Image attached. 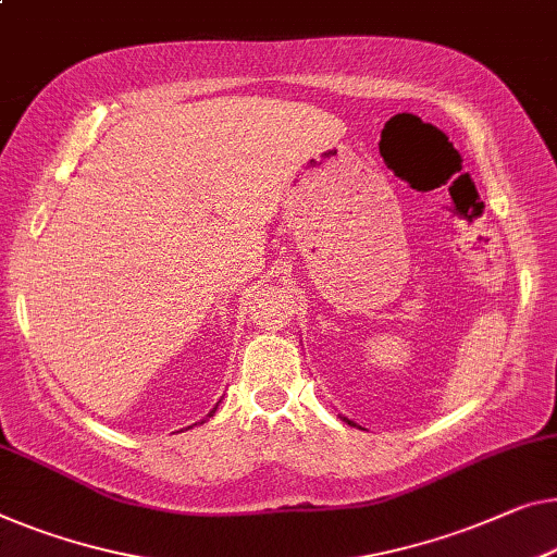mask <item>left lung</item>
<instances>
[{
	"mask_svg": "<svg viewBox=\"0 0 557 557\" xmlns=\"http://www.w3.org/2000/svg\"><path fill=\"white\" fill-rule=\"evenodd\" d=\"M347 425H355V422H350V420H347Z\"/></svg>",
	"mask_w": 557,
	"mask_h": 557,
	"instance_id": "8db88e82",
	"label": "left lung"
}]
</instances>
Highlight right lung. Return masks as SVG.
<instances>
[{"label":"right lung","instance_id":"add662e5","mask_svg":"<svg viewBox=\"0 0 557 557\" xmlns=\"http://www.w3.org/2000/svg\"><path fill=\"white\" fill-rule=\"evenodd\" d=\"M214 410H218V408H214ZM214 410H212V412H214Z\"/></svg>","mask_w":557,"mask_h":557}]
</instances>
